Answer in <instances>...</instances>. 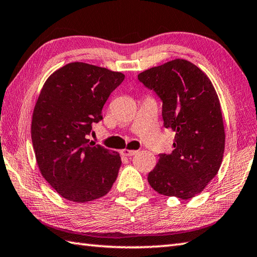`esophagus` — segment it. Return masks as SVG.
<instances>
[{
  "mask_svg": "<svg viewBox=\"0 0 257 257\" xmlns=\"http://www.w3.org/2000/svg\"><path fill=\"white\" fill-rule=\"evenodd\" d=\"M138 151L136 150H129V149H122L121 150V155L122 156H125V157H132V156H135L136 154H137Z\"/></svg>",
  "mask_w": 257,
  "mask_h": 257,
  "instance_id": "1",
  "label": "esophagus"
}]
</instances>
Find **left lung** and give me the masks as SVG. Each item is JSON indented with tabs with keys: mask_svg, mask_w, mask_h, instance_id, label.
<instances>
[{
	"mask_svg": "<svg viewBox=\"0 0 257 257\" xmlns=\"http://www.w3.org/2000/svg\"><path fill=\"white\" fill-rule=\"evenodd\" d=\"M138 79L162 100L163 125L174 136L171 154H161L148 182L158 193L194 198L216 176L225 147L219 97L207 75L177 58L145 70Z\"/></svg>",
	"mask_w": 257,
	"mask_h": 257,
	"instance_id": "1",
	"label": "left lung"
}]
</instances>
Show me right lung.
<instances>
[{
  "label": "right lung",
  "mask_w": 257,
  "mask_h": 257,
  "mask_svg": "<svg viewBox=\"0 0 257 257\" xmlns=\"http://www.w3.org/2000/svg\"><path fill=\"white\" fill-rule=\"evenodd\" d=\"M124 75L74 62L55 70L43 85L32 116L31 136L40 172L68 201L86 203L106 195L121 159L87 139L91 124Z\"/></svg>",
  "instance_id": "1"
}]
</instances>
